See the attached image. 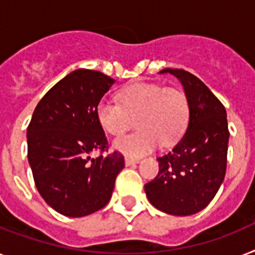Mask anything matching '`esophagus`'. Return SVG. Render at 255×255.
Returning <instances> with one entry per match:
<instances>
[{"label":"esophagus","mask_w":255,"mask_h":255,"mask_svg":"<svg viewBox=\"0 0 255 255\" xmlns=\"http://www.w3.org/2000/svg\"><path fill=\"white\" fill-rule=\"evenodd\" d=\"M136 163H138V160H136V158H129V157H126V165H127V166H132V165H136Z\"/></svg>","instance_id":"34e87169"}]
</instances>
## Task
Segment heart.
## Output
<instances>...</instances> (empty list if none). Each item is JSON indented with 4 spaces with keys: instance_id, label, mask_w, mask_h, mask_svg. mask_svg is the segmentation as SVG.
I'll return each instance as SVG.
<instances>
[{
    "instance_id": "obj_1",
    "label": "heart",
    "mask_w": 255,
    "mask_h": 255,
    "mask_svg": "<svg viewBox=\"0 0 255 255\" xmlns=\"http://www.w3.org/2000/svg\"><path fill=\"white\" fill-rule=\"evenodd\" d=\"M118 102L102 99L97 119L106 133L122 136L133 126L138 129L118 138L114 149L128 157H141L161 142L170 145L185 132L188 122V101L181 89L156 82H134L118 93Z\"/></svg>"
}]
</instances>
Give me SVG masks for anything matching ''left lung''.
<instances>
[{
    "mask_svg": "<svg viewBox=\"0 0 255 255\" xmlns=\"http://www.w3.org/2000/svg\"><path fill=\"white\" fill-rule=\"evenodd\" d=\"M160 73L181 81L188 101V124L174 148L157 158L158 174L144 188L157 210L188 216L206 208L224 181L229 141L227 111L190 72L166 68Z\"/></svg>",
    "mask_w": 255,
    "mask_h": 255,
    "instance_id": "1",
    "label": "left lung"
}]
</instances>
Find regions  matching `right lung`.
<instances>
[{
  "instance_id": "add662e5",
  "label": "right lung",
  "mask_w": 255,
  "mask_h": 255,
  "mask_svg": "<svg viewBox=\"0 0 255 255\" xmlns=\"http://www.w3.org/2000/svg\"><path fill=\"white\" fill-rule=\"evenodd\" d=\"M115 80L77 69L40 99L27 128V157L35 186L59 214L82 217L106 206L124 167L122 153L92 158L109 149L97 106Z\"/></svg>"
}]
</instances>
